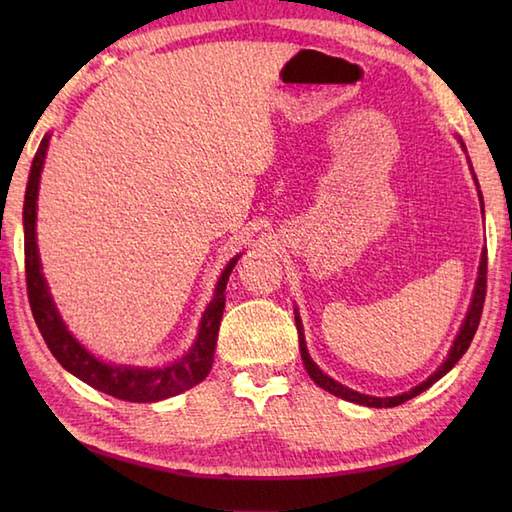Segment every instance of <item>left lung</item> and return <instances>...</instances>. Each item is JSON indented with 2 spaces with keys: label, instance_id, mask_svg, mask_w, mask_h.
Instances as JSON below:
<instances>
[{
  "label": "left lung",
  "instance_id": "1",
  "mask_svg": "<svg viewBox=\"0 0 512 512\" xmlns=\"http://www.w3.org/2000/svg\"><path fill=\"white\" fill-rule=\"evenodd\" d=\"M460 143H462V138H460ZM462 147H464V143H462ZM464 151H466V147H464ZM471 169H473V167H471ZM473 180L477 182L475 173H473ZM477 189H480V187H477ZM477 193H480V200H482V191H477ZM482 206H484V202H482ZM484 297H486V250H484L482 259H480V273H477V281H475V290H473V299H471L469 312H466V319H464V323H462V328H460L458 336H455V341H453V347H451V352H449V356H447V361H444V363L436 369V372H433L427 380H424V383H420V385H416L413 389L405 391V394L389 396V398L365 396V394H358V391H354V389H350V387L336 383V380L330 378L328 374H323L321 369H319V365L314 363L312 358H310V354H308L306 339H303V325H301V319H299V314H297V310H295V321H297V332H299V350H301L303 365H306V369H308V376H310V378L314 380V383H317L321 389L330 391V394L339 396V398H343V400H347V402H356V405L376 407V409H380V407H398V405H402V402L411 400L413 396L422 394V391L429 389L433 383H438V380H440L444 374L451 372L453 365L458 363L460 358L464 356V352L469 350V345H471L473 336H475V332H477V325H480L482 308H484Z\"/></svg>",
  "mask_w": 512,
  "mask_h": 512
}]
</instances>
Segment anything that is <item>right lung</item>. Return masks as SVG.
Here are the masks:
<instances>
[{"label": "right lung", "instance_id": "obj_1", "mask_svg": "<svg viewBox=\"0 0 512 512\" xmlns=\"http://www.w3.org/2000/svg\"><path fill=\"white\" fill-rule=\"evenodd\" d=\"M50 136H43L41 145L32 160L26 200H24V253H26V286L32 317L37 321V328L43 341L50 347L52 356L68 369L70 374L81 378L83 383L103 391L107 396L127 402H156L169 396H176L180 391H187L209 376L213 365V354L217 345V332H220V321L226 301V281L233 273L239 255H235L224 273L217 281L213 301L206 306L200 332L191 350L178 358L176 363L167 367H132V365H112L96 358L92 352L74 339L72 332L65 328L61 314L54 306L46 279L41 275V262L37 250V198H39V180L43 160L48 154Z\"/></svg>", "mask_w": 512, "mask_h": 512}]
</instances>
